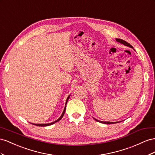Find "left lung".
Wrapping results in <instances>:
<instances>
[{
	"instance_id": "obj_1",
	"label": "left lung",
	"mask_w": 155,
	"mask_h": 155,
	"mask_svg": "<svg viewBox=\"0 0 155 155\" xmlns=\"http://www.w3.org/2000/svg\"><path fill=\"white\" fill-rule=\"evenodd\" d=\"M116 41H117V42L120 43H121V44H123V45H125V46L129 47H130V48H133V47H132V46L130 45V44H129V43H127V41H124V40H123V39H118V38H116ZM94 119H95V121H98V122H99V123H104V124H114V123H117L119 122V121H118V122H108V121H99V120H97V119H95V118H94Z\"/></svg>"
}]
</instances>
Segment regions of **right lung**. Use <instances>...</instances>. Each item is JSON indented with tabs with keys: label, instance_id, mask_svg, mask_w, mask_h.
<instances>
[{
	"label": "right lung",
	"instance_id": "obj_1",
	"mask_svg": "<svg viewBox=\"0 0 155 155\" xmlns=\"http://www.w3.org/2000/svg\"><path fill=\"white\" fill-rule=\"evenodd\" d=\"M69 97H70V95H69V96H68V97L67 98V100H66V102H65V108H64V111H63L62 114L61 115L60 117H59L58 119H57V120H56V121H54V122L50 123H47V124H35V123H32V125H36V126H39V127H46V126H49V125H52V124H54V123H56V122L59 121L60 120V119L63 117L64 115V114H65V109H66V104H67L68 101V100H69Z\"/></svg>",
	"mask_w": 155,
	"mask_h": 155
}]
</instances>
